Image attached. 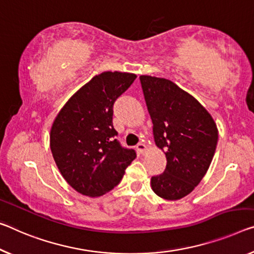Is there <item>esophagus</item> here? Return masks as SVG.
Listing matches in <instances>:
<instances>
[{"mask_svg": "<svg viewBox=\"0 0 254 254\" xmlns=\"http://www.w3.org/2000/svg\"><path fill=\"white\" fill-rule=\"evenodd\" d=\"M136 150H137V152L139 154H145V152H146V146L144 145L143 143H139L137 146H136Z\"/></svg>", "mask_w": 254, "mask_h": 254, "instance_id": "1", "label": "esophagus"}]
</instances>
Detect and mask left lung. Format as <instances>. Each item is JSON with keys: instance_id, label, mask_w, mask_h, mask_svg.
<instances>
[{"instance_id": "left-lung-1", "label": "left lung", "mask_w": 254, "mask_h": 254, "mask_svg": "<svg viewBox=\"0 0 254 254\" xmlns=\"http://www.w3.org/2000/svg\"><path fill=\"white\" fill-rule=\"evenodd\" d=\"M157 146L167 166L151 178L158 196L176 201L189 195L208 171L216 151L218 128L212 116L190 93L166 78L139 76Z\"/></svg>"}]
</instances>
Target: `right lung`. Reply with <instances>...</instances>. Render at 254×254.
Here are the masks:
<instances>
[{"mask_svg":"<svg viewBox=\"0 0 254 254\" xmlns=\"http://www.w3.org/2000/svg\"><path fill=\"white\" fill-rule=\"evenodd\" d=\"M135 73L104 71L81 86L59 111L50 131V147L65 182L78 193L102 196L122 181L136 158L114 137L117 97L130 86Z\"/></svg>","mask_w":254,"mask_h":254,"instance_id":"obj_1","label":"right lung"}]
</instances>
